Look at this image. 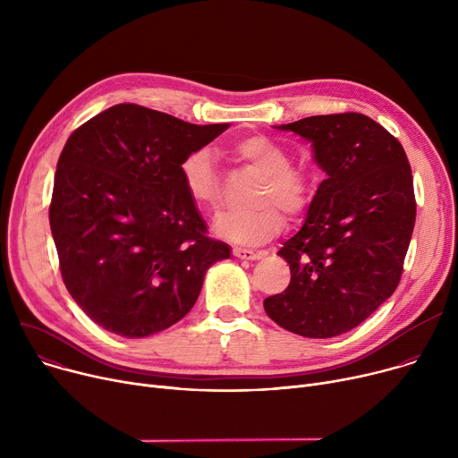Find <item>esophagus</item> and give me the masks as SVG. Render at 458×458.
Listing matches in <instances>:
<instances>
[{"label":"esophagus","mask_w":458,"mask_h":458,"mask_svg":"<svg viewBox=\"0 0 458 458\" xmlns=\"http://www.w3.org/2000/svg\"><path fill=\"white\" fill-rule=\"evenodd\" d=\"M233 255L236 259H242V260H259V259H262V253L253 251V250H243V248H234Z\"/></svg>","instance_id":"esophagus-1"}]
</instances>
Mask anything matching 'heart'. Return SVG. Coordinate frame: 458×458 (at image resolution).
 Segmentation results:
<instances>
[{
  "label": "heart",
  "mask_w": 458,
  "mask_h": 458,
  "mask_svg": "<svg viewBox=\"0 0 458 458\" xmlns=\"http://www.w3.org/2000/svg\"><path fill=\"white\" fill-rule=\"evenodd\" d=\"M236 156L250 170L262 175L257 191L259 210L253 213L227 215L218 220L216 231L238 243H260L280 233L284 225L283 215L301 216L313 198L311 175L292 165L290 154L264 135H250L234 145ZM182 178L191 199L207 210L222 208L220 175L213 152L208 148L192 150L182 163Z\"/></svg>",
  "instance_id": "heart-1"
}]
</instances>
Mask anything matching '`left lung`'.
<instances>
[{
    "mask_svg": "<svg viewBox=\"0 0 458 458\" xmlns=\"http://www.w3.org/2000/svg\"><path fill=\"white\" fill-rule=\"evenodd\" d=\"M276 128L310 140L327 180L278 251L290 264V286L264 310L302 337H335L361 325L400 283L416 218L411 165L400 140L363 114Z\"/></svg>",
    "mask_w": 458,
    "mask_h": 458,
    "instance_id": "1",
    "label": "left lung"
}]
</instances>
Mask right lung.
Segmentation results:
<instances>
[{
	"mask_svg": "<svg viewBox=\"0 0 458 458\" xmlns=\"http://www.w3.org/2000/svg\"><path fill=\"white\" fill-rule=\"evenodd\" d=\"M227 128L124 102L69 135L49 224L67 292L104 330H166L194 306L207 269L231 257L182 178L183 159Z\"/></svg>",
	"mask_w": 458,
	"mask_h": 458,
	"instance_id": "add662e5",
	"label": "right lung"
}]
</instances>
